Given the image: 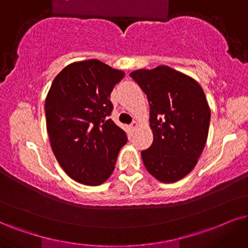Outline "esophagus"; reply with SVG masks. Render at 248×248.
<instances>
[{
    "instance_id": "obj_1",
    "label": "esophagus",
    "mask_w": 248,
    "mask_h": 248,
    "mask_svg": "<svg viewBox=\"0 0 248 248\" xmlns=\"http://www.w3.org/2000/svg\"><path fill=\"white\" fill-rule=\"evenodd\" d=\"M138 122H136V121H134V122H132V123H131V127H132V130H136L137 129V127H138Z\"/></svg>"
}]
</instances>
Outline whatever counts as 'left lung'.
Returning a JSON list of instances; mask_svg holds the SVG:
<instances>
[{
    "mask_svg": "<svg viewBox=\"0 0 248 248\" xmlns=\"http://www.w3.org/2000/svg\"><path fill=\"white\" fill-rule=\"evenodd\" d=\"M146 93L154 140L141 152L148 172L163 183L182 179L206 145L210 109L194 79L167 65L130 73Z\"/></svg>",
    "mask_w": 248,
    "mask_h": 248,
    "instance_id": "obj_1",
    "label": "left lung"
}]
</instances>
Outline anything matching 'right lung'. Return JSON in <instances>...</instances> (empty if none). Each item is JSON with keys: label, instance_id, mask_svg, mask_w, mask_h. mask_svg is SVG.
Here are the masks:
<instances>
[{"label": "right lung", "instance_id": "add662e5", "mask_svg": "<svg viewBox=\"0 0 248 248\" xmlns=\"http://www.w3.org/2000/svg\"><path fill=\"white\" fill-rule=\"evenodd\" d=\"M123 77V71L88 60L65 66L51 84L45 105L48 136L61 167L76 182H106L127 141L109 118L110 94Z\"/></svg>", "mask_w": 248, "mask_h": 248}]
</instances>
